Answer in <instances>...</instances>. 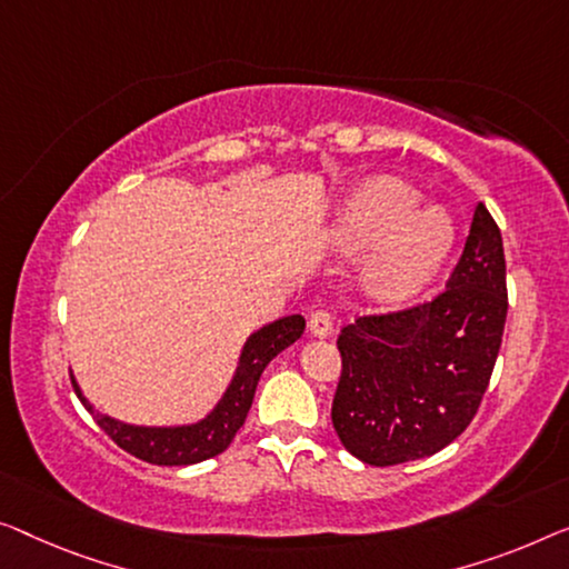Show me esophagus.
<instances>
[{"label":"esophagus","mask_w":569,"mask_h":569,"mask_svg":"<svg viewBox=\"0 0 569 569\" xmlns=\"http://www.w3.org/2000/svg\"><path fill=\"white\" fill-rule=\"evenodd\" d=\"M309 332H311L313 337H329V335H332V313L325 311V309L311 311V317H309Z\"/></svg>","instance_id":"esophagus-1"}]
</instances>
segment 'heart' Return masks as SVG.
Returning <instances> with one entry per match:
<instances>
[{"instance_id": "obj_1", "label": "heart", "mask_w": 569, "mask_h": 569, "mask_svg": "<svg viewBox=\"0 0 569 569\" xmlns=\"http://www.w3.org/2000/svg\"><path fill=\"white\" fill-rule=\"evenodd\" d=\"M419 193L401 178H376L355 193L339 222L347 250L380 248L370 258L366 283L383 301L409 299L435 276L452 242V224L439 209L413 211Z\"/></svg>"}]
</instances>
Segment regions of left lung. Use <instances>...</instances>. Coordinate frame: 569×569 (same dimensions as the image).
Segmentation results:
<instances>
[{
    "mask_svg": "<svg viewBox=\"0 0 569 569\" xmlns=\"http://www.w3.org/2000/svg\"><path fill=\"white\" fill-rule=\"evenodd\" d=\"M506 311L501 230L480 201L442 291L339 332L332 423L347 452L391 468L455 442L488 391Z\"/></svg>",
    "mask_w": 569,
    "mask_h": 569,
    "instance_id": "1",
    "label": "left lung"
}]
</instances>
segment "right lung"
<instances>
[{"label":"right lung","instance_id":"1","mask_svg":"<svg viewBox=\"0 0 569 569\" xmlns=\"http://www.w3.org/2000/svg\"><path fill=\"white\" fill-rule=\"evenodd\" d=\"M307 321L299 313L293 317L278 319L273 325L262 327L260 332L252 335L244 345L240 368L232 386L227 388V393L214 411L207 419L193 423V427H176V429H148V427H130V423H120L109 417H101L87 398L81 396L79 386L71 378V386L76 396L81 398V403L91 411V417L101 427V431L112 439L117 447H122L124 452L138 457L142 462L150 465H193L209 457L222 455L237 435V429L244 423L252 396H256L258 380L262 370L278 352L286 350L288 345H293L296 339L303 335Z\"/></svg>","mask_w":569,"mask_h":569}]
</instances>
